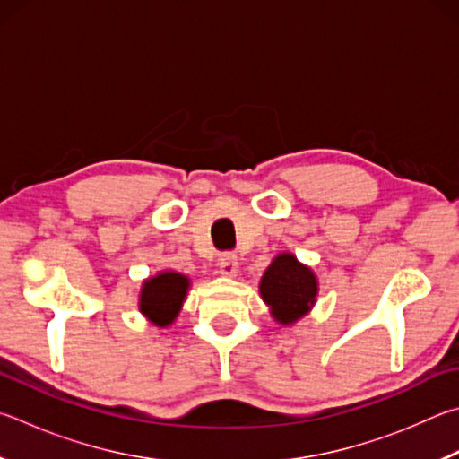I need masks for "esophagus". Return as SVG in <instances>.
Returning <instances> with one entry per match:
<instances>
[{
    "mask_svg": "<svg viewBox=\"0 0 459 459\" xmlns=\"http://www.w3.org/2000/svg\"><path fill=\"white\" fill-rule=\"evenodd\" d=\"M219 269H221V274H224V277H237L238 273V261L235 255H222L221 261H219Z\"/></svg>",
    "mask_w": 459,
    "mask_h": 459,
    "instance_id": "34e87169",
    "label": "esophagus"
}]
</instances>
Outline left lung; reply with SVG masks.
I'll return each instance as SVG.
<instances>
[{"instance_id": "obj_1", "label": "left lung", "mask_w": 459, "mask_h": 459, "mask_svg": "<svg viewBox=\"0 0 459 459\" xmlns=\"http://www.w3.org/2000/svg\"><path fill=\"white\" fill-rule=\"evenodd\" d=\"M258 293L279 325H295L309 315L319 295V279L293 253H279L258 282Z\"/></svg>"}]
</instances>
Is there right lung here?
<instances>
[{
	"label": "right lung",
	"mask_w": 459,
	"mask_h": 459,
	"mask_svg": "<svg viewBox=\"0 0 459 459\" xmlns=\"http://www.w3.org/2000/svg\"><path fill=\"white\" fill-rule=\"evenodd\" d=\"M190 279L177 271H160L143 281L138 295V309L154 327L166 329L177 321L186 301Z\"/></svg>",
	"instance_id": "obj_1"
}]
</instances>
